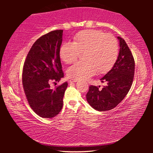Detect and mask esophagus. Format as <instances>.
Here are the masks:
<instances>
[{"label": "esophagus", "instance_id": "obj_1", "mask_svg": "<svg viewBox=\"0 0 153 153\" xmlns=\"http://www.w3.org/2000/svg\"><path fill=\"white\" fill-rule=\"evenodd\" d=\"M77 81H78V80L77 79H70L69 80V82H77Z\"/></svg>", "mask_w": 153, "mask_h": 153}]
</instances>
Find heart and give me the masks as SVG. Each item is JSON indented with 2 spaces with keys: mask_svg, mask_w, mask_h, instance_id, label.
<instances>
[{
  "mask_svg": "<svg viewBox=\"0 0 153 153\" xmlns=\"http://www.w3.org/2000/svg\"><path fill=\"white\" fill-rule=\"evenodd\" d=\"M80 53H84V61L77 62L67 69L68 76L77 80L88 79L97 71L100 74L109 71L117 59V42L102 31L88 30L77 33L73 42H63L59 48V56L67 64L76 61Z\"/></svg>",
  "mask_w": 153,
  "mask_h": 153,
  "instance_id": "b5f03b06",
  "label": "heart"
}]
</instances>
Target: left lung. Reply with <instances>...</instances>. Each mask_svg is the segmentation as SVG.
Segmentation results:
<instances>
[{
  "label": "left lung",
  "mask_w": 153,
  "mask_h": 153,
  "mask_svg": "<svg viewBox=\"0 0 153 153\" xmlns=\"http://www.w3.org/2000/svg\"><path fill=\"white\" fill-rule=\"evenodd\" d=\"M120 53L112 69L100 79L107 82L102 89L90 86L86 94L90 105L98 111H109L120 103L130 90L134 79L135 61L126 41L118 36Z\"/></svg>",
  "instance_id": "1"
}]
</instances>
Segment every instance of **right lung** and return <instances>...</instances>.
<instances>
[{"mask_svg":"<svg viewBox=\"0 0 153 153\" xmlns=\"http://www.w3.org/2000/svg\"><path fill=\"white\" fill-rule=\"evenodd\" d=\"M63 30H54L36 41L25 59L22 83L28 104L44 118H53L63 108V98L67 82L51 89L64 77L59 56Z\"/></svg>","mask_w":153,"mask_h":153,"instance_id":"1","label":"right lung"}]
</instances>
